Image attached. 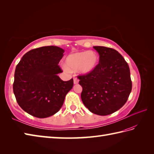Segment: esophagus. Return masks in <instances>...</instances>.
<instances>
[{"instance_id":"1","label":"esophagus","mask_w":154,"mask_h":154,"mask_svg":"<svg viewBox=\"0 0 154 154\" xmlns=\"http://www.w3.org/2000/svg\"><path fill=\"white\" fill-rule=\"evenodd\" d=\"M78 82H79V80H78V79H77L76 78H74V84H78Z\"/></svg>"}]
</instances>
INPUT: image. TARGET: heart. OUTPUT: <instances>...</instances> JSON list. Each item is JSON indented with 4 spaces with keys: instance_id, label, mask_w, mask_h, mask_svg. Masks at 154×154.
I'll list each match as a JSON object with an SVG mask.
<instances>
[{
    "instance_id": "heart-1",
    "label": "heart",
    "mask_w": 154,
    "mask_h": 154,
    "mask_svg": "<svg viewBox=\"0 0 154 154\" xmlns=\"http://www.w3.org/2000/svg\"><path fill=\"white\" fill-rule=\"evenodd\" d=\"M100 57L98 54L92 51H85L71 53L66 57L65 65L63 68L65 70H78L82 75L90 74L96 69Z\"/></svg>"
}]
</instances>
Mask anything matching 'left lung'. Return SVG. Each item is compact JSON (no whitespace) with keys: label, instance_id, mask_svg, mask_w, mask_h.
<instances>
[{"label":"left lung","instance_id":"8db88e82","mask_svg":"<svg viewBox=\"0 0 154 154\" xmlns=\"http://www.w3.org/2000/svg\"><path fill=\"white\" fill-rule=\"evenodd\" d=\"M100 62L93 72L79 76L82 87L81 98L90 112L105 116L120 109L132 90L130 68L117 51L95 46Z\"/></svg>","mask_w":154,"mask_h":154}]
</instances>
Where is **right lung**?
Here are the masks:
<instances>
[{
    "label": "right lung",
    "mask_w": 154,
    "mask_h": 154,
    "mask_svg": "<svg viewBox=\"0 0 154 154\" xmlns=\"http://www.w3.org/2000/svg\"><path fill=\"white\" fill-rule=\"evenodd\" d=\"M64 50L57 46L42 47L28 51L16 66L14 94L20 107L37 118L51 117L62 107L73 79L63 81L58 65Z\"/></svg>",
    "instance_id": "1"
}]
</instances>
